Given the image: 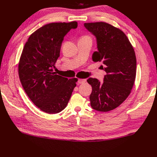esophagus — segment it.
Here are the masks:
<instances>
[{
  "instance_id": "1",
  "label": "esophagus",
  "mask_w": 157,
  "mask_h": 157,
  "mask_svg": "<svg viewBox=\"0 0 157 157\" xmlns=\"http://www.w3.org/2000/svg\"><path fill=\"white\" fill-rule=\"evenodd\" d=\"M86 82L85 79H78V84H83Z\"/></svg>"
}]
</instances>
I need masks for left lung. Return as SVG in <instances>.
<instances>
[{"label":"left lung","mask_w":157,"mask_h":157,"mask_svg":"<svg viewBox=\"0 0 157 157\" xmlns=\"http://www.w3.org/2000/svg\"><path fill=\"white\" fill-rule=\"evenodd\" d=\"M85 27L97 38V49L93 62H101L106 75L103 82L89 78L92 108L107 112L120 105L130 95L136 74V58L134 48L126 35L105 22L85 23Z\"/></svg>","instance_id":"8db88e82"}]
</instances>
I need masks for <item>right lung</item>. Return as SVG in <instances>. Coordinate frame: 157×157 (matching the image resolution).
Listing matches in <instances>:
<instances>
[{
	"label": "right lung",
	"mask_w": 157,
	"mask_h": 157,
	"mask_svg": "<svg viewBox=\"0 0 157 157\" xmlns=\"http://www.w3.org/2000/svg\"><path fill=\"white\" fill-rule=\"evenodd\" d=\"M77 26L76 21L42 26L29 37L21 55L18 71L23 87L31 101L49 114L67 107L78 81L56 75L52 69L60 56L64 37Z\"/></svg>",
	"instance_id": "right-lung-1"
}]
</instances>
